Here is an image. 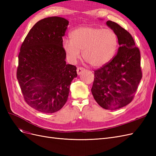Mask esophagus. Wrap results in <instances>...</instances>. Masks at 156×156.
Instances as JSON below:
<instances>
[{"label":"esophagus","mask_w":156,"mask_h":156,"mask_svg":"<svg viewBox=\"0 0 156 156\" xmlns=\"http://www.w3.org/2000/svg\"><path fill=\"white\" fill-rule=\"evenodd\" d=\"M85 70V69H84V68L83 67H79L77 68V73L78 75H81L82 73V72H83V71Z\"/></svg>","instance_id":"obj_1"}]
</instances>
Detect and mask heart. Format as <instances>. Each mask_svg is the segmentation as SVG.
I'll list each match as a JSON object with an SVG mask.
<instances>
[{"mask_svg": "<svg viewBox=\"0 0 156 156\" xmlns=\"http://www.w3.org/2000/svg\"><path fill=\"white\" fill-rule=\"evenodd\" d=\"M70 40H64L63 48L69 58L76 61L81 56L93 67L105 65L115 56L118 47L116 33L110 29L81 27L69 34Z\"/></svg>", "mask_w": 156, "mask_h": 156, "instance_id": "obj_1", "label": "heart"}]
</instances>
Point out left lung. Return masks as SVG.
Wrapping results in <instances>:
<instances>
[{
	"instance_id": "obj_1",
	"label": "left lung",
	"mask_w": 156,
	"mask_h": 156,
	"mask_svg": "<svg viewBox=\"0 0 156 156\" xmlns=\"http://www.w3.org/2000/svg\"><path fill=\"white\" fill-rule=\"evenodd\" d=\"M106 23L116 33L120 47L109 62L94 71L91 91L101 107L116 110L133 100L143 73L140 51L131 35L116 23Z\"/></svg>"
}]
</instances>
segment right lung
<instances>
[{
  "mask_svg": "<svg viewBox=\"0 0 156 156\" xmlns=\"http://www.w3.org/2000/svg\"><path fill=\"white\" fill-rule=\"evenodd\" d=\"M68 23L60 17L43 19L32 27L21 46L17 79L25 102L41 112L63 107L71 83L77 76L76 66L65 61L62 37Z\"/></svg>",
  "mask_w": 156,
  "mask_h": 156,
  "instance_id": "1",
  "label": "right lung"
}]
</instances>
